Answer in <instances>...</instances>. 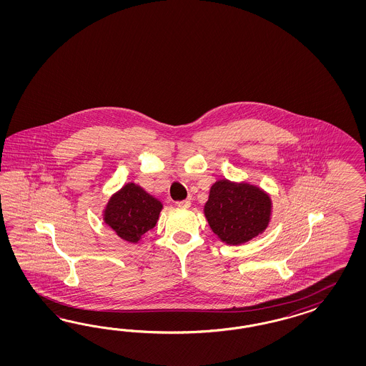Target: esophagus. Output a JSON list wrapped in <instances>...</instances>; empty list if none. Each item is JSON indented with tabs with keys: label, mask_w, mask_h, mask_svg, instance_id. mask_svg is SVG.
<instances>
[{
	"label": "esophagus",
	"mask_w": 366,
	"mask_h": 366,
	"mask_svg": "<svg viewBox=\"0 0 366 366\" xmlns=\"http://www.w3.org/2000/svg\"><path fill=\"white\" fill-rule=\"evenodd\" d=\"M178 208H189L190 207V201L188 199H184V201H178L177 204Z\"/></svg>",
	"instance_id": "1"
}]
</instances>
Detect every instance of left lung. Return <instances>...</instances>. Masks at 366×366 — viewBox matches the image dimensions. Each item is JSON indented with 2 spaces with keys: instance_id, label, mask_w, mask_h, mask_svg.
Here are the masks:
<instances>
[{
  "instance_id": "left-lung-1",
  "label": "left lung",
  "mask_w": 366,
  "mask_h": 366,
  "mask_svg": "<svg viewBox=\"0 0 366 366\" xmlns=\"http://www.w3.org/2000/svg\"><path fill=\"white\" fill-rule=\"evenodd\" d=\"M212 232L228 245H240L266 231L272 217V199L247 181L217 179L204 205Z\"/></svg>"
}]
</instances>
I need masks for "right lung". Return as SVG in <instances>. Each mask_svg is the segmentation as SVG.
I'll return each instance as SVG.
<instances>
[{"label": "right lung", "mask_w": 366, "mask_h": 366, "mask_svg": "<svg viewBox=\"0 0 366 366\" xmlns=\"http://www.w3.org/2000/svg\"><path fill=\"white\" fill-rule=\"evenodd\" d=\"M164 209L161 199L135 182H127L107 199L102 216L111 231L127 243L137 244L153 229Z\"/></svg>", "instance_id": "obj_1"}]
</instances>
